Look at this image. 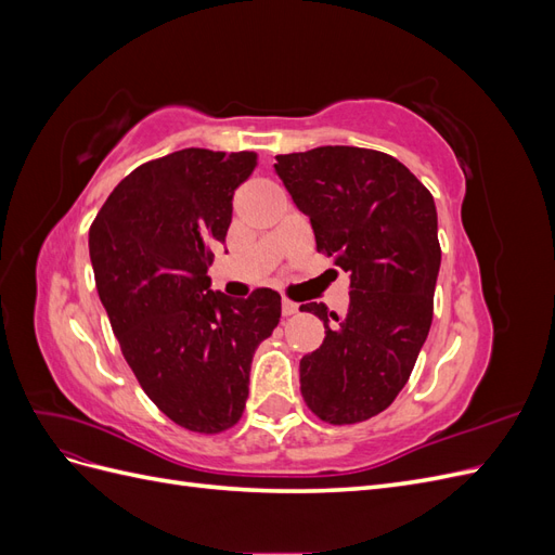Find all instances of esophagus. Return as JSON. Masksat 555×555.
<instances>
[{
  "label": "esophagus",
  "mask_w": 555,
  "mask_h": 555,
  "mask_svg": "<svg viewBox=\"0 0 555 555\" xmlns=\"http://www.w3.org/2000/svg\"><path fill=\"white\" fill-rule=\"evenodd\" d=\"M296 312H298V306L294 304V300L282 298V314H284V317H292V314H296Z\"/></svg>",
  "instance_id": "obj_1"
}]
</instances>
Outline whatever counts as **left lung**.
<instances>
[{
  "label": "left lung",
  "instance_id": "left-lung-1",
  "mask_svg": "<svg viewBox=\"0 0 555 555\" xmlns=\"http://www.w3.org/2000/svg\"><path fill=\"white\" fill-rule=\"evenodd\" d=\"M275 159L310 217L317 251L349 273L345 317L300 306L326 328L322 347L300 359V393L322 422L359 424L391 405L428 338L442 259L438 210L408 166L379 150L324 145Z\"/></svg>",
  "mask_w": 555,
  "mask_h": 555
}]
</instances>
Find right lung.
Returning a JSON list of instances; mask_svg holds the SVG:
<instances>
[{"label":"right lung","mask_w":555,"mask_h":555,"mask_svg":"<svg viewBox=\"0 0 555 555\" xmlns=\"http://www.w3.org/2000/svg\"><path fill=\"white\" fill-rule=\"evenodd\" d=\"M255 153L184 147L141 164L90 227L99 298L131 373L180 428L236 426L249 365L280 324L273 289L231 300L210 292L212 245L227 238L231 201L255 171Z\"/></svg>","instance_id":"1"}]
</instances>
